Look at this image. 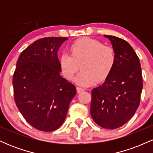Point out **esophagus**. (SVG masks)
<instances>
[{
	"label": "esophagus",
	"mask_w": 153,
	"mask_h": 153,
	"mask_svg": "<svg viewBox=\"0 0 153 153\" xmlns=\"http://www.w3.org/2000/svg\"><path fill=\"white\" fill-rule=\"evenodd\" d=\"M84 91L83 88H80V87H77V92L78 93H81L82 91Z\"/></svg>",
	"instance_id": "esophagus-1"
}]
</instances>
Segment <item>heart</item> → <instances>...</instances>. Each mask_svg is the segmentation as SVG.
<instances>
[{
  "label": "heart",
  "instance_id": "b5f03b06",
  "mask_svg": "<svg viewBox=\"0 0 153 153\" xmlns=\"http://www.w3.org/2000/svg\"><path fill=\"white\" fill-rule=\"evenodd\" d=\"M71 51L72 54L68 52L61 54V70L67 79L72 80L80 65L82 71L75 81L81 86L104 81L114 67L116 53L113 47L103 45L96 39L85 37L76 40L71 45Z\"/></svg>",
  "mask_w": 153,
  "mask_h": 153
}]
</instances>
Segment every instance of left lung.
Segmentation results:
<instances>
[{
  "mask_svg": "<svg viewBox=\"0 0 153 153\" xmlns=\"http://www.w3.org/2000/svg\"><path fill=\"white\" fill-rule=\"evenodd\" d=\"M116 53L111 74L101 85L91 91V114L98 125L114 129L126 124L140 103L143 77L140 59L125 40L104 35Z\"/></svg>",
  "mask_w": 153,
  "mask_h": 153,
  "instance_id": "8db88e82",
  "label": "left lung"
}]
</instances>
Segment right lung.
I'll use <instances>...</instances> for the list:
<instances>
[{
	"label": "right lung",
	"mask_w": 153,
	"mask_h": 153,
	"mask_svg": "<svg viewBox=\"0 0 153 153\" xmlns=\"http://www.w3.org/2000/svg\"><path fill=\"white\" fill-rule=\"evenodd\" d=\"M67 37L39 39L19 56L13 77L14 100L26 121L35 129L56 130L65 119L76 94L60 75L57 52Z\"/></svg>",
	"instance_id": "obj_1"
}]
</instances>
